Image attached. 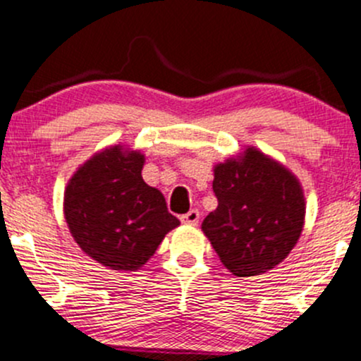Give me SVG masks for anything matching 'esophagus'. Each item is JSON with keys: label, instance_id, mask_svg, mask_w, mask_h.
I'll return each mask as SVG.
<instances>
[{"label": "esophagus", "instance_id": "1", "mask_svg": "<svg viewBox=\"0 0 361 361\" xmlns=\"http://www.w3.org/2000/svg\"><path fill=\"white\" fill-rule=\"evenodd\" d=\"M199 219H200L199 211H190L185 214V216H181V223L187 226H197L199 224Z\"/></svg>", "mask_w": 361, "mask_h": 361}]
</instances>
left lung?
Instances as JSON below:
<instances>
[{
	"mask_svg": "<svg viewBox=\"0 0 361 361\" xmlns=\"http://www.w3.org/2000/svg\"><path fill=\"white\" fill-rule=\"evenodd\" d=\"M217 207L202 223L219 260L238 277L271 271L290 255L305 224L302 183L255 147L214 166Z\"/></svg>",
	"mask_w": 361,
	"mask_h": 361,
	"instance_id": "left-lung-1",
	"label": "left lung"
}]
</instances>
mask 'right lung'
<instances>
[{
	"label": "right lung",
	"mask_w": 361,
	"mask_h": 361,
	"mask_svg": "<svg viewBox=\"0 0 361 361\" xmlns=\"http://www.w3.org/2000/svg\"><path fill=\"white\" fill-rule=\"evenodd\" d=\"M145 156L126 145L99 150L71 174L63 214L75 243L111 271L135 272L180 221L142 178Z\"/></svg>",
	"instance_id": "add662e5"
}]
</instances>
